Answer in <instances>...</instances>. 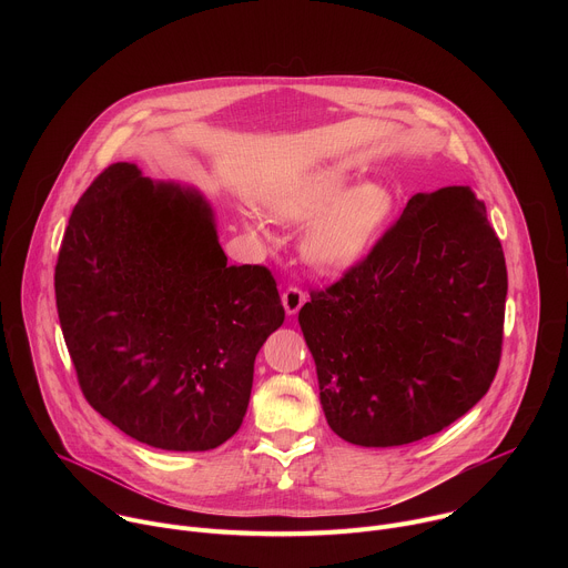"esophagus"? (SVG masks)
Returning a JSON list of instances; mask_svg holds the SVG:
<instances>
[{"label": "esophagus", "mask_w": 568, "mask_h": 568, "mask_svg": "<svg viewBox=\"0 0 568 568\" xmlns=\"http://www.w3.org/2000/svg\"><path fill=\"white\" fill-rule=\"evenodd\" d=\"M305 292L296 285H290L285 292H283V305H285V312L287 314H296L301 310V305L305 303Z\"/></svg>", "instance_id": "esophagus-1"}]
</instances>
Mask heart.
Listing matches in <instances>:
<instances>
[{
	"label": "heart",
	"mask_w": 568,
	"mask_h": 568,
	"mask_svg": "<svg viewBox=\"0 0 568 568\" xmlns=\"http://www.w3.org/2000/svg\"><path fill=\"white\" fill-rule=\"evenodd\" d=\"M272 215L294 224H307L303 254L318 267L353 263L386 224L393 211L390 193L379 184L351 189V173L342 166H323L303 173L265 197ZM250 231L265 235L261 217L245 215Z\"/></svg>",
	"instance_id": "heart-1"
}]
</instances>
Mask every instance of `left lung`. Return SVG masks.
I'll return each instance as SVG.
<instances>
[{"mask_svg": "<svg viewBox=\"0 0 568 568\" xmlns=\"http://www.w3.org/2000/svg\"><path fill=\"white\" fill-rule=\"evenodd\" d=\"M506 294L501 240L474 191L414 195L298 312L331 429L395 447L465 416L497 375Z\"/></svg>", "mask_w": 568, "mask_h": 568, "instance_id": "left-lung-1", "label": "left lung"}]
</instances>
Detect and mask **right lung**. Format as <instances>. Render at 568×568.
Listing matches in <instances>:
<instances>
[{"instance_id": "1", "label": "right lung", "mask_w": 568, "mask_h": 568, "mask_svg": "<svg viewBox=\"0 0 568 568\" xmlns=\"http://www.w3.org/2000/svg\"><path fill=\"white\" fill-rule=\"evenodd\" d=\"M55 305L85 399L171 452H206L240 429L256 355L285 318L265 265H226L202 197L125 161L71 211Z\"/></svg>"}]
</instances>
